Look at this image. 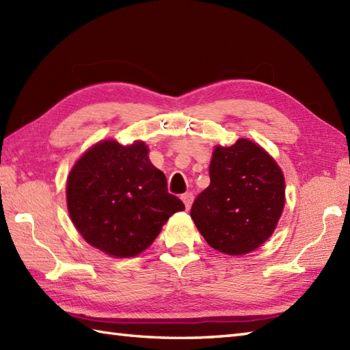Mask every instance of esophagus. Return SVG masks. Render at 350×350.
Listing matches in <instances>:
<instances>
[{"instance_id":"esophagus-1","label":"esophagus","mask_w":350,"mask_h":350,"mask_svg":"<svg viewBox=\"0 0 350 350\" xmlns=\"http://www.w3.org/2000/svg\"><path fill=\"white\" fill-rule=\"evenodd\" d=\"M182 202H183L185 207H187V209H189L191 204H192V202H194V196H192L191 192H187V194H183V196H182Z\"/></svg>"}]
</instances>
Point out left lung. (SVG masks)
<instances>
[{
    "label": "left lung",
    "instance_id": "1",
    "mask_svg": "<svg viewBox=\"0 0 350 350\" xmlns=\"http://www.w3.org/2000/svg\"><path fill=\"white\" fill-rule=\"evenodd\" d=\"M211 185L191 207L206 242L227 256H245L269 239L286 204L282 170L265 148L248 138L215 146Z\"/></svg>",
    "mask_w": 350,
    "mask_h": 350
}]
</instances>
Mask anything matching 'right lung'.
I'll list each match as a JSON object with an SVG mask.
<instances>
[{
    "label": "right lung",
    "instance_id": "obj_1",
    "mask_svg": "<svg viewBox=\"0 0 350 350\" xmlns=\"http://www.w3.org/2000/svg\"><path fill=\"white\" fill-rule=\"evenodd\" d=\"M66 202L84 241L116 258L139 256L171 215L185 211L141 139H102L87 148L68 176Z\"/></svg>",
    "mask_w": 350,
    "mask_h": 350
}]
</instances>
